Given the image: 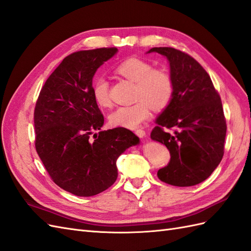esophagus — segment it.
Listing matches in <instances>:
<instances>
[{
	"mask_svg": "<svg viewBox=\"0 0 251 251\" xmlns=\"http://www.w3.org/2000/svg\"><path fill=\"white\" fill-rule=\"evenodd\" d=\"M135 134L140 138H143V137L146 136V132L144 130H140V129L139 130H135Z\"/></svg>",
	"mask_w": 251,
	"mask_h": 251,
	"instance_id": "obj_1",
	"label": "esophagus"
}]
</instances>
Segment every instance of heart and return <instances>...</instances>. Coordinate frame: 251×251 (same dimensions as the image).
I'll use <instances>...</instances> for the list:
<instances>
[{"label":"heart","mask_w":251,"mask_h":251,"mask_svg":"<svg viewBox=\"0 0 251 251\" xmlns=\"http://www.w3.org/2000/svg\"><path fill=\"white\" fill-rule=\"evenodd\" d=\"M116 72L135 83L134 99L138 101L130 106H120L109 114L108 121L113 126L135 129L150 117L151 108L161 112L172 102L175 85L167 70L153 69L148 60L131 57L118 65ZM91 91L98 105L101 107L111 105L108 82L104 77L95 78Z\"/></svg>","instance_id":"obj_1"}]
</instances>
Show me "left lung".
<instances>
[{
	"label": "left lung",
	"mask_w": 251,
	"mask_h": 251,
	"mask_svg": "<svg viewBox=\"0 0 251 251\" xmlns=\"http://www.w3.org/2000/svg\"><path fill=\"white\" fill-rule=\"evenodd\" d=\"M166 56L175 91L170 104L156 118L151 138L167 147L170 161L157 172L161 181L193 186L209 178L224 156L227 125L221 97L196 59L174 48H152ZM173 128L169 133L167 130Z\"/></svg>",
	"instance_id": "1"
}]
</instances>
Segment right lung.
Returning <instances> with one entry per match:
<instances>
[{"label": "right lung", "instance_id": "1", "mask_svg": "<svg viewBox=\"0 0 251 251\" xmlns=\"http://www.w3.org/2000/svg\"><path fill=\"white\" fill-rule=\"evenodd\" d=\"M117 51L100 48L68 55L49 76L36 102V151L55 184L75 196H95L112 186L118 176L117 158L139 143L125 127L89 138L104 124L91 91L93 77Z\"/></svg>", "mask_w": 251, "mask_h": 251}]
</instances>
